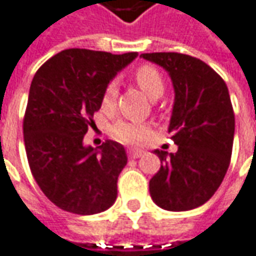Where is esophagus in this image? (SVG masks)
Masks as SVG:
<instances>
[{
  "instance_id": "34e87169",
  "label": "esophagus",
  "mask_w": 256,
  "mask_h": 256,
  "mask_svg": "<svg viewBox=\"0 0 256 256\" xmlns=\"http://www.w3.org/2000/svg\"><path fill=\"white\" fill-rule=\"evenodd\" d=\"M142 149H128V156L132 159H136L139 158V156H142Z\"/></svg>"
}]
</instances>
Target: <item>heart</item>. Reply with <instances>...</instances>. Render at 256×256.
Returning <instances> with one entry per match:
<instances>
[{
	"mask_svg": "<svg viewBox=\"0 0 256 256\" xmlns=\"http://www.w3.org/2000/svg\"><path fill=\"white\" fill-rule=\"evenodd\" d=\"M134 82L139 85L143 92L152 100H156L165 90V81L159 69L154 65H140L133 74ZM117 97V85L116 82H110L101 97V102L104 108H110ZM149 133V128L142 123H132V122H117L113 126V134L120 139L122 142L136 143L143 140Z\"/></svg>",
	"mask_w": 256,
	"mask_h": 256,
	"instance_id": "heart-1",
	"label": "heart"
}]
</instances>
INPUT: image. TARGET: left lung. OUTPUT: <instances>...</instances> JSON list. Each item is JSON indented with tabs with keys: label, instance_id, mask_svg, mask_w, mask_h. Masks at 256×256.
I'll list each match as a JSON object with an SVG mask.
<instances>
[{
	"label": "left lung",
	"instance_id": "8db88e82",
	"mask_svg": "<svg viewBox=\"0 0 256 256\" xmlns=\"http://www.w3.org/2000/svg\"><path fill=\"white\" fill-rule=\"evenodd\" d=\"M140 56L170 74L175 91L168 132L178 150H155L160 168L149 181L150 197L170 212L200 207L218 191L230 164L234 114L229 90L197 58L175 52Z\"/></svg>",
	"mask_w": 256,
	"mask_h": 256
}]
</instances>
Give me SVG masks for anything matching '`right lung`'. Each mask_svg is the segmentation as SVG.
<instances>
[{"label":"right lung","instance_id":"add662e5","mask_svg":"<svg viewBox=\"0 0 256 256\" xmlns=\"http://www.w3.org/2000/svg\"><path fill=\"white\" fill-rule=\"evenodd\" d=\"M138 56L66 49L36 72L23 120L30 171L43 194L74 214H96L117 198V180L128 164L123 144L84 146L101 97L114 75Z\"/></svg>","mask_w":256,"mask_h":256}]
</instances>
